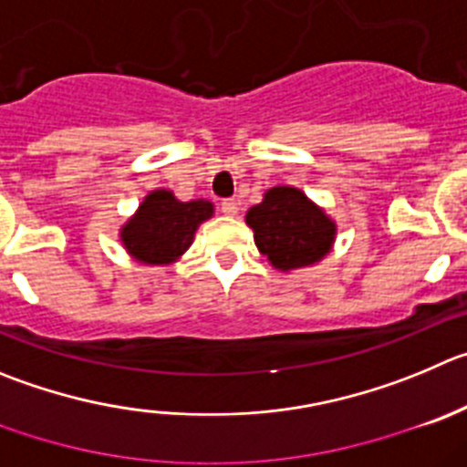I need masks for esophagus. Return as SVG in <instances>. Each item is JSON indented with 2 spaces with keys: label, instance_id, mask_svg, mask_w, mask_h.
<instances>
[{
  "label": "esophagus",
  "instance_id": "obj_1",
  "mask_svg": "<svg viewBox=\"0 0 467 467\" xmlns=\"http://www.w3.org/2000/svg\"><path fill=\"white\" fill-rule=\"evenodd\" d=\"M221 212H223L225 216H237L239 202H237V200H234V198L223 200V202H221Z\"/></svg>",
  "mask_w": 467,
  "mask_h": 467
}]
</instances>
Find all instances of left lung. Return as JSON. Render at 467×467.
<instances>
[{
	"mask_svg": "<svg viewBox=\"0 0 467 467\" xmlns=\"http://www.w3.org/2000/svg\"><path fill=\"white\" fill-rule=\"evenodd\" d=\"M255 246L278 272L320 263L337 242V223L295 186H274L246 212Z\"/></svg>",
	"mask_w": 467,
	"mask_h": 467,
	"instance_id": "obj_1",
	"label": "left lung"
}]
</instances>
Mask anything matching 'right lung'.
I'll return each mask as SVG.
<instances>
[{
    "label": "right lung",
    "instance_id": "right-lung-1",
    "mask_svg": "<svg viewBox=\"0 0 467 467\" xmlns=\"http://www.w3.org/2000/svg\"><path fill=\"white\" fill-rule=\"evenodd\" d=\"M212 216L213 204L209 200L182 202L168 189L150 191L133 216L121 225V246L135 263L168 267L189 251L195 230Z\"/></svg>",
    "mask_w": 467,
    "mask_h": 467
}]
</instances>
